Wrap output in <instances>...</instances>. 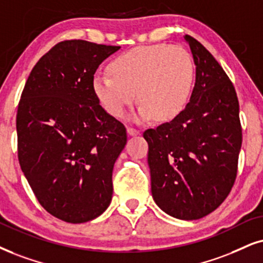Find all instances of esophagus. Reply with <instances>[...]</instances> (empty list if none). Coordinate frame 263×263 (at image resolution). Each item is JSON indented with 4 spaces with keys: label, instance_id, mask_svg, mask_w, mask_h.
<instances>
[{
    "label": "esophagus",
    "instance_id": "34e87169",
    "mask_svg": "<svg viewBox=\"0 0 263 263\" xmlns=\"http://www.w3.org/2000/svg\"><path fill=\"white\" fill-rule=\"evenodd\" d=\"M127 134H128V136H132V137H134V136L139 135V131H138V129L134 128V127H128L127 128Z\"/></svg>",
    "mask_w": 263,
    "mask_h": 263
}]
</instances>
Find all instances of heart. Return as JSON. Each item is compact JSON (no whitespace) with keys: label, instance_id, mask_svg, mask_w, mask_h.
Segmentation results:
<instances>
[{"label":"heart","instance_id":"obj_1","mask_svg":"<svg viewBox=\"0 0 263 263\" xmlns=\"http://www.w3.org/2000/svg\"><path fill=\"white\" fill-rule=\"evenodd\" d=\"M110 75L93 78V95L105 111L122 118L129 105L141 102L135 121L177 118L187 107L195 78L191 54L179 46H139L121 53L109 64ZM138 93H136L135 92Z\"/></svg>","mask_w":263,"mask_h":263}]
</instances>
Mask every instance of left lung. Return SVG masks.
Instances as JSON below:
<instances>
[{
  "mask_svg": "<svg viewBox=\"0 0 263 263\" xmlns=\"http://www.w3.org/2000/svg\"><path fill=\"white\" fill-rule=\"evenodd\" d=\"M195 65L187 107L143 134L148 142L152 195L178 220H199L220 206L237 176L241 148L237 93L222 66L192 36H183Z\"/></svg>",
  "mask_w": 263,
  "mask_h": 263,
  "instance_id": "8db88e82",
  "label": "left lung"
}]
</instances>
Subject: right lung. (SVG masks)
<instances>
[{
  "instance_id": "add662e5",
  "label": "right lung",
  "mask_w": 263,
  "mask_h": 263,
  "mask_svg": "<svg viewBox=\"0 0 263 263\" xmlns=\"http://www.w3.org/2000/svg\"><path fill=\"white\" fill-rule=\"evenodd\" d=\"M118 46L70 40L36 63L16 114L18 159L46 211L69 223L95 220L112 198L111 175L127 136L93 95L101 63Z\"/></svg>"
}]
</instances>
